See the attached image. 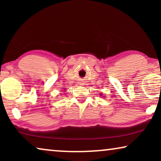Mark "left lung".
<instances>
[{"mask_svg":"<svg viewBox=\"0 0 161 161\" xmlns=\"http://www.w3.org/2000/svg\"><path fill=\"white\" fill-rule=\"evenodd\" d=\"M100 95H103V94H100Z\"/></svg>","mask_w":161,"mask_h":161,"instance_id":"obj_1","label":"left lung"}]
</instances>
